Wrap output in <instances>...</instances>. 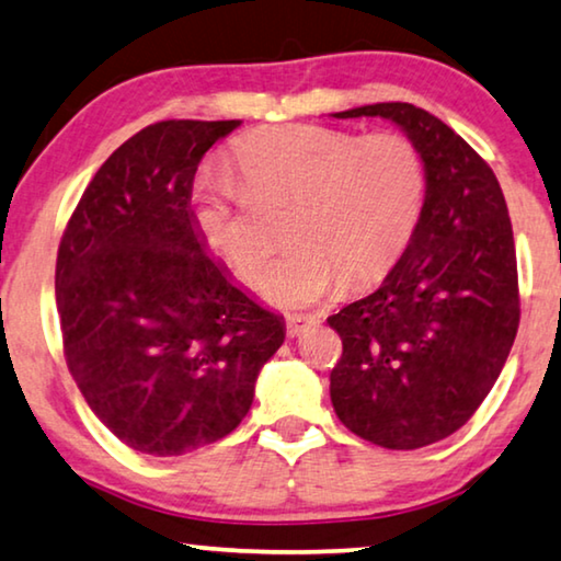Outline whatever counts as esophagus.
I'll return each mask as SVG.
<instances>
[{"label": "esophagus", "instance_id": "obj_1", "mask_svg": "<svg viewBox=\"0 0 561 561\" xmlns=\"http://www.w3.org/2000/svg\"><path fill=\"white\" fill-rule=\"evenodd\" d=\"M317 320L314 317H305V314H291L287 317V334L289 337H299L307 328H312Z\"/></svg>", "mask_w": 561, "mask_h": 561}]
</instances>
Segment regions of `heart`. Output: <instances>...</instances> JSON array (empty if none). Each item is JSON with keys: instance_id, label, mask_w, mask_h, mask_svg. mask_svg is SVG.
Listing matches in <instances>:
<instances>
[{"instance_id": "1", "label": "heart", "mask_w": 561, "mask_h": 561, "mask_svg": "<svg viewBox=\"0 0 561 561\" xmlns=\"http://www.w3.org/2000/svg\"><path fill=\"white\" fill-rule=\"evenodd\" d=\"M249 194L299 201L284 252L262 279L282 309H305L342 282L365 287L386 277L411 244L425 204V163L403 133H350L295 123L241 136L231 148ZM194 221L206 247L241 282H256L270 244L227 173L201 175Z\"/></svg>"}]
</instances>
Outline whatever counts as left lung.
<instances>
[{"instance_id":"obj_1","label":"left lung","mask_w":561,"mask_h":561,"mask_svg":"<svg viewBox=\"0 0 561 561\" xmlns=\"http://www.w3.org/2000/svg\"><path fill=\"white\" fill-rule=\"evenodd\" d=\"M363 115L421 148L425 204L386 282L328 317L342 340L330 398L355 436L413 450L461 428L506 363L519 330L514 231L494 171L436 115L375 103L334 118Z\"/></svg>"}]
</instances>
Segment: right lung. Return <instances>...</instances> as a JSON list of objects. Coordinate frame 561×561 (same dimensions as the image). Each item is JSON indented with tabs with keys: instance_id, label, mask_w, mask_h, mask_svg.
<instances>
[{
	"instance_id": "add662e5",
	"label": "right lung",
	"mask_w": 561,
	"mask_h": 561,
	"mask_svg": "<svg viewBox=\"0 0 561 561\" xmlns=\"http://www.w3.org/2000/svg\"><path fill=\"white\" fill-rule=\"evenodd\" d=\"M239 121H161L100 165L55 266L67 370L115 438L148 456L221 440L254 400L284 322L206 252L201 158Z\"/></svg>"
}]
</instances>
